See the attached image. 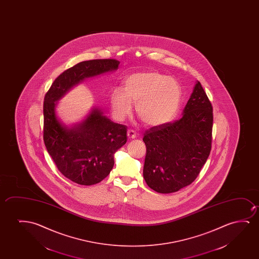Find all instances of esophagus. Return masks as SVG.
<instances>
[{
  "label": "esophagus",
  "mask_w": 259,
  "mask_h": 259,
  "mask_svg": "<svg viewBox=\"0 0 259 259\" xmlns=\"http://www.w3.org/2000/svg\"><path fill=\"white\" fill-rule=\"evenodd\" d=\"M127 136L128 139H135L136 138V133L135 131H133V130H128L127 131Z\"/></svg>",
  "instance_id": "34e87169"
}]
</instances>
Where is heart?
Segmentation results:
<instances>
[{
  "instance_id": "b5f03b06",
  "label": "heart",
  "mask_w": 259,
  "mask_h": 259,
  "mask_svg": "<svg viewBox=\"0 0 259 259\" xmlns=\"http://www.w3.org/2000/svg\"><path fill=\"white\" fill-rule=\"evenodd\" d=\"M182 90L175 78L154 71H140L125 78L122 89L110 94V109L117 121L130 116L133 103L142 122L150 126L167 124L180 109Z\"/></svg>"
}]
</instances>
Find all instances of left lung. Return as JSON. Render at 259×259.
Segmentation results:
<instances>
[{
	"label": "left lung",
	"mask_w": 259,
	"mask_h": 259,
	"mask_svg": "<svg viewBox=\"0 0 259 259\" xmlns=\"http://www.w3.org/2000/svg\"><path fill=\"white\" fill-rule=\"evenodd\" d=\"M212 106L201 83L196 81L182 117L154 126L143 137V177L161 194L174 193L191 184L211 149Z\"/></svg>",
	"instance_id": "obj_1"
}]
</instances>
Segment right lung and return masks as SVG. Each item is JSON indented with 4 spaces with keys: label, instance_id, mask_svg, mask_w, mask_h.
<instances>
[{
    "label": "right lung",
    "instance_id": "1",
    "mask_svg": "<svg viewBox=\"0 0 259 259\" xmlns=\"http://www.w3.org/2000/svg\"><path fill=\"white\" fill-rule=\"evenodd\" d=\"M119 63L114 59L78 63L55 79L44 98L47 150L58 170L75 183L97 184L110 174L115 153L127 140V127L114 123L98 107H93L81 122L67 125L57 116V102L85 78L117 71Z\"/></svg>",
    "mask_w": 259,
    "mask_h": 259
}]
</instances>
